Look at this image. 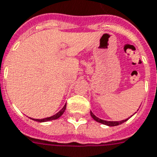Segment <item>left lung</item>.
<instances>
[{"instance_id": "8db88e82", "label": "left lung", "mask_w": 157, "mask_h": 157, "mask_svg": "<svg viewBox=\"0 0 157 157\" xmlns=\"http://www.w3.org/2000/svg\"><path fill=\"white\" fill-rule=\"evenodd\" d=\"M90 113H91V116H92V118L95 120V121L98 122V123H101L102 124H105L108 125V126H117V125H119L123 124V123H124L128 120V118H126V119H124V120H121V121H107V120H103V119H101V118H98L95 114H93V113L92 111H90Z\"/></svg>"}]
</instances>
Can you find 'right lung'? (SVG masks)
Here are the masks:
<instances>
[{"mask_svg": "<svg viewBox=\"0 0 157 157\" xmlns=\"http://www.w3.org/2000/svg\"><path fill=\"white\" fill-rule=\"evenodd\" d=\"M65 109H66V103L65 104V106L63 107L61 109V110H59L56 114H55V115L51 116V117H48V118H42V119H35V118H30L31 119H33V120H34V121H37V122H39V123H43V122H48V121H51V120H55V119H57V118H59L60 116L65 113Z\"/></svg>", "mask_w": 157, "mask_h": 157, "instance_id": "obj_1", "label": "right lung"}]
</instances>
